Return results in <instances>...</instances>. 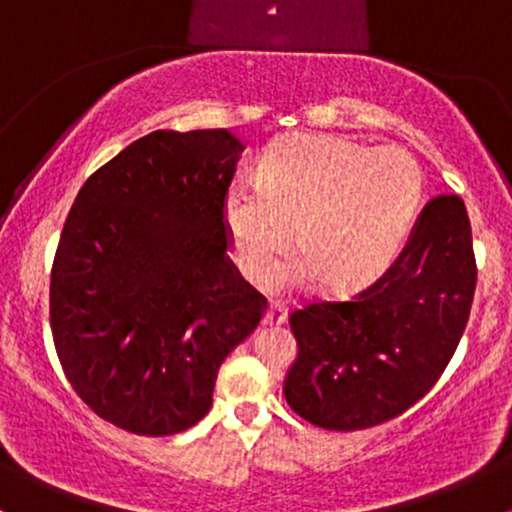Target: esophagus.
Masks as SVG:
<instances>
[{
    "label": "esophagus",
    "mask_w": 512,
    "mask_h": 512,
    "mask_svg": "<svg viewBox=\"0 0 512 512\" xmlns=\"http://www.w3.org/2000/svg\"><path fill=\"white\" fill-rule=\"evenodd\" d=\"M286 315H289V310H286L284 303L279 301H269L267 310H264V325H281V322H286Z\"/></svg>",
    "instance_id": "obj_1"
}]
</instances>
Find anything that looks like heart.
I'll return each instance as SVG.
<instances>
[{
  "label": "heart",
  "instance_id": "obj_1",
  "mask_svg": "<svg viewBox=\"0 0 512 512\" xmlns=\"http://www.w3.org/2000/svg\"><path fill=\"white\" fill-rule=\"evenodd\" d=\"M421 197L424 173L402 146L366 149L327 134H296L264 154L260 185L228 187L223 221L238 267L252 279L267 274L293 236L301 255L276 269V284L322 274L330 286H354L395 262Z\"/></svg>",
  "mask_w": 512,
  "mask_h": 512
}]
</instances>
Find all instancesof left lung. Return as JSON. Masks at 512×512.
I'll return each instance as SVG.
<instances>
[{"label": "left lung", "mask_w": 512, "mask_h": 512, "mask_svg": "<svg viewBox=\"0 0 512 512\" xmlns=\"http://www.w3.org/2000/svg\"><path fill=\"white\" fill-rule=\"evenodd\" d=\"M477 289L467 207L438 195L383 276L344 301H313L289 322L298 356L284 395L327 431L385 424L438 383Z\"/></svg>", "instance_id": "1"}]
</instances>
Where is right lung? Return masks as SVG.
Masks as SVG:
<instances>
[{"mask_svg":"<svg viewBox=\"0 0 512 512\" xmlns=\"http://www.w3.org/2000/svg\"><path fill=\"white\" fill-rule=\"evenodd\" d=\"M243 144L156 129L76 195L50 276V327L74 392L117 428L173 436L211 409L221 363L267 298L228 257L223 197Z\"/></svg>","mask_w":512,"mask_h":512,"instance_id":"obj_1","label":"right lung"}]
</instances>
